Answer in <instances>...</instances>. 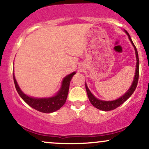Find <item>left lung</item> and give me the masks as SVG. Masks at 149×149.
<instances>
[{"instance_id":"obj_1","label":"left lung","mask_w":149,"mask_h":149,"mask_svg":"<svg viewBox=\"0 0 149 149\" xmlns=\"http://www.w3.org/2000/svg\"><path fill=\"white\" fill-rule=\"evenodd\" d=\"M125 33L127 34L128 38H129L130 40L132 42V45L134 47V49H135L136 57V66L135 75H134L133 83H132V84L131 85V87H130V89H128V90L126 91V92L124 93L121 97H120L119 98L115 100H112V101H104V100H99L97 99V97H95L94 95L91 93L90 90H89L88 87H87L86 83H85V88H86L87 93V95H88L89 101H90L91 104H92L93 107H95L97 109L102 110V111H112V110L117 109L118 107H119V106L121 105L123 102H125L127 100L130 96H131L132 93H134V91H135L136 87H137L138 77H139V58H138V51L136 49V46L134 45L133 41L132 40V38L130 37L129 33H128L126 30H125Z\"/></svg>"}]
</instances>
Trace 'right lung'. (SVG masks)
Listing matches in <instances>:
<instances>
[{"instance_id":"right-lung-1","label":"right lung","mask_w":149,"mask_h":149,"mask_svg":"<svg viewBox=\"0 0 149 149\" xmlns=\"http://www.w3.org/2000/svg\"><path fill=\"white\" fill-rule=\"evenodd\" d=\"M76 72H73L71 74L67 75L66 77H64L62 81L60 90L54 96L49 97H40V98L31 97L25 94L19 88V85H18L17 81H16L13 72V76L16 90L19 93L20 97L23 99V100L26 104H28L30 107L33 108L36 111L41 112V113H50L58 111L66 102L71 79L72 78L73 75Z\"/></svg>"}]
</instances>
